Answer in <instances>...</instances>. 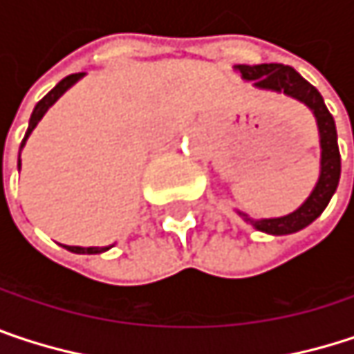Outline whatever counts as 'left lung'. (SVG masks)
<instances>
[{
	"label": "left lung",
	"instance_id": "obj_1",
	"mask_svg": "<svg viewBox=\"0 0 354 354\" xmlns=\"http://www.w3.org/2000/svg\"><path fill=\"white\" fill-rule=\"evenodd\" d=\"M236 69L242 73L244 80L254 82L256 88L283 92V94L304 102L306 106H310L318 120L322 170H319L318 184H316L314 192L310 194V198L291 215L277 217V219L254 221L246 213H240L246 221L252 223V227H256L258 232H264V234L285 236V234L299 232L322 215V211L328 207V203L338 186V180H340V151H338V141H336L334 118L324 104L322 94L308 80H304L293 67L281 65V63H262V65H236Z\"/></svg>",
	"mask_w": 354,
	"mask_h": 354
}]
</instances>
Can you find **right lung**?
Listing matches in <instances>:
<instances>
[{
  "instance_id": "right-lung-1",
  "label": "right lung",
  "mask_w": 354,
  "mask_h": 354,
  "mask_svg": "<svg viewBox=\"0 0 354 354\" xmlns=\"http://www.w3.org/2000/svg\"><path fill=\"white\" fill-rule=\"evenodd\" d=\"M84 73H71V75H67V77H63L38 104L35 106V110H32V116H30V124H28V131H26V135H24V141L28 139V135L32 133V129L36 127V122L42 118V114L48 110V106H53L55 102H57V98L67 90V88H71L80 77H82ZM24 141H22V145H24ZM20 145V147H22ZM18 168H20V162H18ZM69 252H75V254H98V252H104V250H108V248H80V246H65Z\"/></svg>"
}]
</instances>
